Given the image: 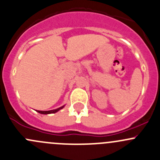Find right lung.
Listing matches in <instances>:
<instances>
[{"mask_svg": "<svg viewBox=\"0 0 160 160\" xmlns=\"http://www.w3.org/2000/svg\"><path fill=\"white\" fill-rule=\"evenodd\" d=\"M64 106H62V107L59 108L57 109H54V110H50V111H37V112L40 113V114H53V113H56L57 112V111H59V110H61V109H62L64 108Z\"/></svg>", "mask_w": 160, "mask_h": 160, "instance_id": "add662e5", "label": "right lung"}]
</instances>
